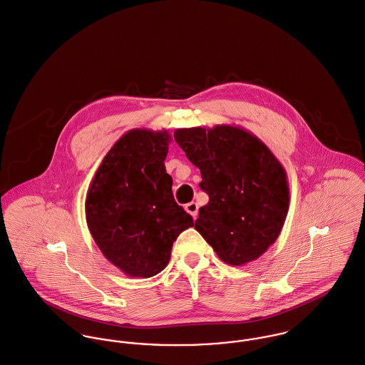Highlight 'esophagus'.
Segmentation results:
<instances>
[{
    "mask_svg": "<svg viewBox=\"0 0 365 365\" xmlns=\"http://www.w3.org/2000/svg\"><path fill=\"white\" fill-rule=\"evenodd\" d=\"M185 210L195 219L198 216V203L195 202H190L185 205Z\"/></svg>",
    "mask_w": 365,
    "mask_h": 365,
    "instance_id": "34e87169",
    "label": "esophagus"
}]
</instances>
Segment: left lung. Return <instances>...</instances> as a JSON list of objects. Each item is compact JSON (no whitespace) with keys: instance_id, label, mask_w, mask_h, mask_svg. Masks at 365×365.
Masks as SVG:
<instances>
[{"instance_id":"8db88e82","label":"left lung","mask_w":365,"mask_h":365,"mask_svg":"<svg viewBox=\"0 0 365 365\" xmlns=\"http://www.w3.org/2000/svg\"><path fill=\"white\" fill-rule=\"evenodd\" d=\"M174 139L198 167L209 202L195 229L232 266L258 259L277 240L289 212L282 163L254 133L234 125L180 128Z\"/></svg>"}]
</instances>
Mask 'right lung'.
Returning a JSON list of instances; mask_svg holds the SVG:
<instances>
[{
    "label": "right lung",
    "mask_w": 365,
    "mask_h": 365,
    "mask_svg": "<svg viewBox=\"0 0 365 365\" xmlns=\"http://www.w3.org/2000/svg\"><path fill=\"white\" fill-rule=\"evenodd\" d=\"M166 130H131L101 160L89 185L85 215L106 257L131 277H152L170 259L173 242L194 226L173 197L165 160Z\"/></svg>",
    "instance_id": "right-lung-1"
}]
</instances>
